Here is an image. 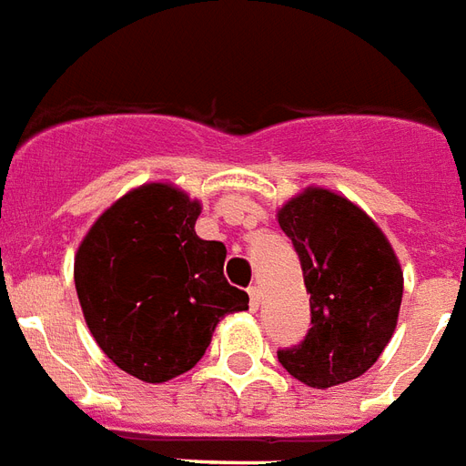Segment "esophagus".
I'll return each instance as SVG.
<instances>
[{
	"label": "esophagus",
	"instance_id": "1",
	"mask_svg": "<svg viewBox=\"0 0 466 466\" xmlns=\"http://www.w3.org/2000/svg\"><path fill=\"white\" fill-rule=\"evenodd\" d=\"M248 305H251V310H258V305H261V289L258 286L248 289Z\"/></svg>",
	"mask_w": 466,
	"mask_h": 466
}]
</instances>
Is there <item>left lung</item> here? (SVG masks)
Segmentation results:
<instances>
[{
  "label": "left lung",
  "mask_w": 466,
  "mask_h": 466,
  "mask_svg": "<svg viewBox=\"0 0 466 466\" xmlns=\"http://www.w3.org/2000/svg\"><path fill=\"white\" fill-rule=\"evenodd\" d=\"M310 293V329L279 350L280 367L312 389L347 383L371 369L389 344L403 273L383 232L357 205L310 187L280 208Z\"/></svg>",
  "instance_id": "8db88e82"
}]
</instances>
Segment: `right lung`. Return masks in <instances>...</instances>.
<instances>
[{
	"label": "right lung",
	"instance_id": "obj_1",
	"mask_svg": "<svg viewBox=\"0 0 466 466\" xmlns=\"http://www.w3.org/2000/svg\"><path fill=\"white\" fill-rule=\"evenodd\" d=\"M200 202L151 183L116 200L76 257V289L92 337L147 383L186 374L218 322L248 308L225 279L227 248L195 234Z\"/></svg>",
	"mask_w": 466,
	"mask_h": 466
}]
</instances>
